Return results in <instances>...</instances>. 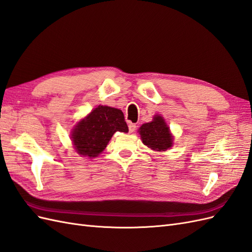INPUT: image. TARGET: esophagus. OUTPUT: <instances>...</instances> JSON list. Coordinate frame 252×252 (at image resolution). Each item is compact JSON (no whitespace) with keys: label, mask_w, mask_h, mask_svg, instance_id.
Returning <instances> with one entry per match:
<instances>
[{"label":"esophagus","mask_w":252,"mask_h":252,"mask_svg":"<svg viewBox=\"0 0 252 252\" xmlns=\"http://www.w3.org/2000/svg\"><path fill=\"white\" fill-rule=\"evenodd\" d=\"M128 128H129V132L132 133V132H134V131H135V129H136V125H135V124H132V123H130V124H129Z\"/></svg>","instance_id":"1"}]
</instances>
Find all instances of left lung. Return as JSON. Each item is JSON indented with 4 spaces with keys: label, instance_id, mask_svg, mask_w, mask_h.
Here are the masks:
<instances>
[{
    "label": "left lung",
    "instance_id": "1",
    "mask_svg": "<svg viewBox=\"0 0 252 252\" xmlns=\"http://www.w3.org/2000/svg\"><path fill=\"white\" fill-rule=\"evenodd\" d=\"M139 132L142 142L152 150L166 151L172 147L173 136L164 118L158 114L155 116L154 120L149 123L143 124L139 129Z\"/></svg>",
    "mask_w": 252,
    "mask_h": 252
}]
</instances>
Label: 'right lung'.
I'll use <instances>...</instances> for the list:
<instances>
[{
	"label": "right lung",
	"mask_w": 252,
	"mask_h": 252,
	"mask_svg": "<svg viewBox=\"0 0 252 252\" xmlns=\"http://www.w3.org/2000/svg\"><path fill=\"white\" fill-rule=\"evenodd\" d=\"M117 131L128 132L124 113L109 106H97L72 129L74 149L83 157H97Z\"/></svg>",
	"instance_id": "1"
}]
</instances>
